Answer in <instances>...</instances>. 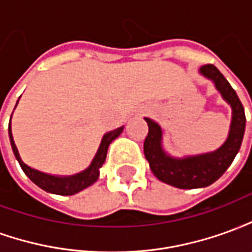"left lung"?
Wrapping results in <instances>:
<instances>
[{
	"mask_svg": "<svg viewBox=\"0 0 252 252\" xmlns=\"http://www.w3.org/2000/svg\"><path fill=\"white\" fill-rule=\"evenodd\" d=\"M202 75L212 79L217 90L224 99L232 106V123L227 142L217 151L204 154L198 157H189L185 159H174L166 155L162 150V129L150 119H146L148 124V133L144 139V157L150 163L154 175L164 184H169L180 189H195L205 188L219 180L224 171L229 167L236 157L244 135L246 115L244 108L238 94L233 90L221 72L213 64L201 66Z\"/></svg>",
	"mask_w": 252,
	"mask_h": 252,
	"instance_id": "left-lung-1",
	"label": "left lung"
}]
</instances>
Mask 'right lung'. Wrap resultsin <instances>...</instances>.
Masks as SVG:
<instances>
[{
    "mask_svg": "<svg viewBox=\"0 0 252 252\" xmlns=\"http://www.w3.org/2000/svg\"><path fill=\"white\" fill-rule=\"evenodd\" d=\"M19 102V101H17ZM12 119V117H10ZM123 132V126L117 128L115 131L108 132L104 137H102V142L99 144V148L95 157H94L93 162L89 166L88 169L79 173V174L70 175V177H54V175L44 174V173H40L37 170L32 169L30 166L21 160L19 155V151H17V147L14 144L13 136H12V129H10V124H9V139H10V144H12V150H13V154L16 159L19 160L21 169L24 171L25 174L28 175L33 184L41 188L43 190H46L48 193H54V194H61V195H71L75 194L78 191H81L85 188H88L92 184H94L95 181L98 180L99 175V169L101 166L104 164L105 158H106V153H108V147L109 144L116 137L120 135Z\"/></svg>",
    "mask_w": 252,
    "mask_h": 252,
    "instance_id": "1",
    "label": "right lung"
}]
</instances>
